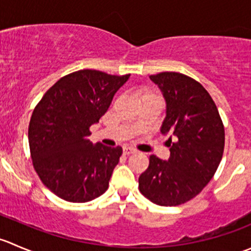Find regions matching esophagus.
Instances as JSON below:
<instances>
[{
    "mask_svg": "<svg viewBox=\"0 0 251 251\" xmlns=\"http://www.w3.org/2000/svg\"><path fill=\"white\" fill-rule=\"evenodd\" d=\"M123 153L124 155H131V154H135L136 151L133 148H130V147H124Z\"/></svg>",
    "mask_w": 251,
    "mask_h": 251,
    "instance_id": "34e87169",
    "label": "esophagus"
}]
</instances>
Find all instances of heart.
<instances>
[{
  "mask_svg": "<svg viewBox=\"0 0 251 251\" xmlns=\"http://www.w3.org/2000/svg\"><path fill=\"white\" fill-rule=\"evenodd\" d=\"M137 97L140 100H146V98H151V97H156L153 92H151L147 88H141V90L137 91Z\"/></svg>",
  "mask_w": 251,
  "mask_h": 251,
  "instance_id": "heart-1",
  "label": "heart"
}]
</instances>
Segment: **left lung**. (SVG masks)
<instances>
[{
  "mask_svg": "<svg viewBox=\"0 0 251 251\" xmlns=\"http://www.w3.org/2000/svg\"><path fill=\"white\" fill-rule=\"evenodd\" d=\"M149 77L166 102L161 133H171L176 142L170 136L168 161L151 155L138 187L154 204L176 206L198 196L216 173L225 148L224 124L211 96L194 78L174 72Z\"/></svg>",
  "mask_w": 251,
  "mask_h": 251,
  "instance_id": "left-lung-1",
  "label": "left lung"
}]
</instances>
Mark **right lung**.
<instances>
[{
    "instance_id": "add662e5",
    "label": "right lung",
    "mask_w": 251,
    "mask_h": 251,
    "mask_svg": "<svg viewBox=\"0 0 251 251\" xmlns=\"http://www.w3.org/2000/svg\"><path fill=\"white\" fill-rule=\"evenodd\" d=\"M128 77L78 70L59 78L35 107L29 124L32 164L59 198L86 203L108 189L123 148L93 144L90 126L104 115Z\"/></svg>"
}]
</instances>
